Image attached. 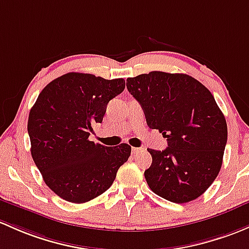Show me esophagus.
<instances>
[{"label":"esophagus","mask_w":249,"mask_h":249,"mask_svg":"<svg viewBox=\"0 0 249 249\" xmlns=\"http://www.w3.org/2000/svg\"><path fill=\"white\" fill-rule=\"evenodd\" d=\"M141 150H142V148H135V146H132V148H131L132 154H137V153H140Z\"/></svg>","instance_id":"obj_1"}]
</instances>
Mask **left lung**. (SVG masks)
I'll list each match as a JSON object with an SVG mask.
<instances>
[{
	"label": "left lung",
	"instance_id": "obj_1",
	"mask_svg": "<svg viewBox=\"0 0 249 249\" xmlns=\"http://www.w3.org/2000/svg\"><path fill=\"white\" fill-rule=\"evenodd\" d=\"M146 124L167 138L164 150L148 149L144 172L154 193L182 204L200 197L218 175L228 137L227 122L211 91L186 74L151 71L126 80Z\"/></svg>",
	"mask_w": 249,
	"mask_h": 249
}]
</instances>
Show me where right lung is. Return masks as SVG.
I'll list each match as a JSON object with an SVG mask.
<instances>
[{
  "label": "right lung",
  "instance_id": "add662e5",
  "mask_svg": "<svg viewBox=\"0 0 249 249\" xmlns=\"http://www.w3.org/2000/svg\"><path fill=\"white\" fill-rule=\"evenodd\" d=\"M125 88L124 78L105 80L68 72L51 81L30 111L27 130L33 161L45 184L70 203H86L113 184L131 146L89 141L107 104Z\"/></svg>",
  "mask_w": 249,
  "mask_h": 249
}]
</instances>
